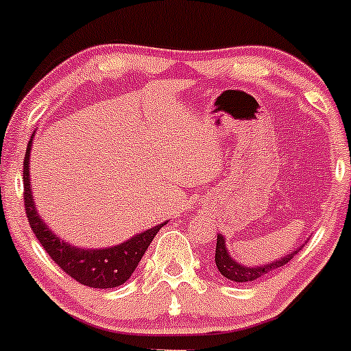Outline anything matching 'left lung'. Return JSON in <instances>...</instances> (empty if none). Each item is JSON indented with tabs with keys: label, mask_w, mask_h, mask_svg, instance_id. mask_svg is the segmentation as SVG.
Segmentation results:
<instances>
[{
	"label": "left lung",
	"mask_w": 351,
	"mask_h": 351,
	"mask_svg": "<svg viewBox=\"0 0 351 351\" xmlns=\"http://www.w3.org/2000/svg\"><path fill=\"white\" fill-rule=\"evenodd\" d=\"M302 250L296 248L295 252L288 253L283 258H278L275 261H268L267 265H255V267H246V265L238 263L237 260H233L232 255H230L228 248H226V240L223 234H218L217 237V252H215V263H217L218 271L221 273L225 278L232 280V282L237 283H246V282H253V280L261 278V276L268 275L269 271L276 268H282L283 265H287L288 261L293 258L296 253Z\"/></svg>",
	"instance_id": "obj_1"
}]
</instances>
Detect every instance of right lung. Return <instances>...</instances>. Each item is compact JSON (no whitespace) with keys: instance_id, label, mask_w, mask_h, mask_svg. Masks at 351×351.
I'll list each match as a JSON object with an SVG mask.
<instances>
[{"instance_id":"right-lung-1","label":"right lung","mask_w":351,"mask_h":351,"mask_svg":"<svg viewBox=\"0 0 351 351\" xmlns=\"http://www.w3.org/2000/svg\"><path fill=\"white\" fill-rule=\"evenodd\" d=\"M34 133L32 134L23 163V186H25V210L29 219L34 237L43 245L49 258L78 283L91 288H114L128 282L132 273L143 258L149 243L161 226L168 221L160 223L153 228L136 233L123 243L106 248H80L68 241L61 240L58 234L45 223L38 213L33 199L32 178H29V155H32Z\"/></svg>"}]
</instances>
